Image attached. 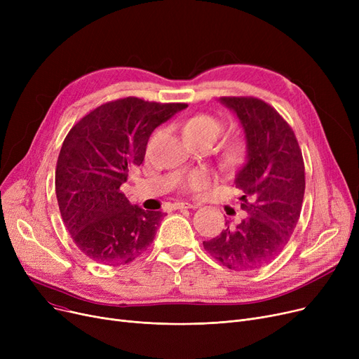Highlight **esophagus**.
<instances>
[{
	"label": "esophagus",
	"instance_id": "esophagus-1",
	"mask_svg": "<svg viewBox=\"0 0 359 359\" xmlns=\"http://www.w3.org/2000/svg\"><path fill=\"white\" fill-rule=\"evenodd\" d=\"M175 210H192V208H198L196 203H189V202H176Z\"/></svg>",
	"mask_w": 359,
	"mask_h": 359
}]
</instances>
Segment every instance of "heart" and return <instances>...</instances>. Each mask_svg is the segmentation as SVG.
<instances>
[{
  "label": "heart",
  "mask_w": 359,
  "mask_h": 359,
  "mask_svg": "<svg viewBox=\"0 0 359 359\" xmlns=\"http://www.w3.org/2000/svg\"><path fill=\"white\" fill-rule=\"evenodd\" d=\"M221 129H222L221 122L217 118L211 115H203V113L202 115H196L191 119H187L182 128L184 137H205L212 141L217 140ZM241 153H243V144L240 141H233L227 148H225L224 160L229 164L237 163L241 157ZM206 184H208V177H206L203 173H195L189 177V180H187L186 187L191 191H201Z\"/></svg>",
  "instance_id": "heart-1"
}]
</instances>
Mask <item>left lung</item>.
Wrapping results in <instances>:
<instances>
[{
    "mask_svg": "<svg viewBox=\"0 0 359 359\" xmlns=\"http://www.w3.org/2000/svg\"><path fill=\"white\" fill-rule=\"evenodd\" d=\"M238 119L246 141V161L234 183L244 192L248 217L212 240L205 250L234 271H250L285 248L303 206L304 161L291 126L268 103L255 97H221Z\"/></svg>",
    "mask_w": 359,
    "mask_h": 359,
    "instance_id": "left-lung-1",
    "label": "left lung"
}]
</instances>
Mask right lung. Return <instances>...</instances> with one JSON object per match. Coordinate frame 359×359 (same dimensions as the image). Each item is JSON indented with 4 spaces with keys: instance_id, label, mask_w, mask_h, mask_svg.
Instances as JSON below:
<instances>
[{
    "instance_id": "1",
    "label": "right lung",
    "mask_w": 359,
    "mask_h": 359,
    "mask_svg": "<svg viewBox=\"0 0 359 359\" xmlns=\"http://www.w3.org/2000/svg\"><path fill=\"white\" fill-rule=\"evenodd\" d=\"M186 107L119 99L94 109L68 132L56 164V199L74 243L90 259L125 265L153 243L164 212L132 205L121 184L142 164L153 130Z\"/></svg>"
}]
</instances>
